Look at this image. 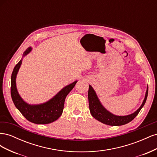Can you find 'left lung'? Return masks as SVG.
Returning a JSON list of instances; mask_svg holds the SVG:
<instances>
[{"instance_id":"obj_1","label":"left lung","mask_w":157,"mask_h":157,"mask_svg":"<svg viewBox=\"0 0 157 157\" xmlns=\"http://www.w3.org/2000/svg\"><path fill=\"white\" fill-rule=\"evenodd\" d=\"M147 95H148V86H147V88L145 97L143 101V103L141 104V107L136 112L131 114V115L126 116H117L113 115V114L111 113L110 112H109L103 107L97 97L96 92H95L92 87L90 85H89L88 96L90 111L94 118H96L98 121L103 123V124L109 126L124 125L131 122L138 115L141 108L145 105L147 100Z\"/></svg>"}]
</instances>
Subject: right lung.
I'll use <instances>...</instances> for the list:
<instances>
[{
	"instance_id": "obj_1",
	"label": "right lung",
	"mask_w": 157,
	"mask_h": 157,
	"mask_svg": "<svg viewBox=\"0 0 157 157\" xmlns=\"http://www.w3.org/2000/svg\"><path fill=\"white\" fill-rule=\"evenodd\" d=\"M31 48H28L23 56L29 54ZM21 64V60L14 67L11 77V96L14 105L23 116L29 121L39 124H46L58 120L63 113L65 98L75 87L77 81L63 88L56 96L45 103L40 105H29L20 96L16 88V78Z\"/></svg>"
}]
</instances>
